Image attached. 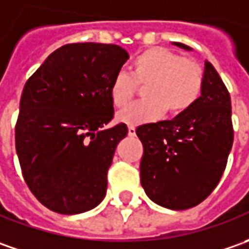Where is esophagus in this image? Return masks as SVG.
Returning a JSON list of instances; mask_svg holds the SVG:
<instances>
[{
	"label": "esophagus",
	"mask_w": 249,
	"mask_h": 249,
	"mask_svg": "<svg viewBox=\"0 0 249 249\" xmlns=\"http://www.w3.org/2000/svg\"><path fill=\"white\" fill-rule=\"evenodd\" d=\"M128 135H129V136H135V135H136L135 126H128Z\"/></svg>",
	"instance_id": "obj_1"
}]
</instances>
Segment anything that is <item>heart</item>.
Returning <instances> with one entry per match:
<instances>
[{
    "mask_svg": "<svg viewBox=\"0 0 249 249\" xmlns=\"http://www.w3.org/2000/svg\"><path fill=\"white\" fill-rule=\"evenodd\" d=\"M143 87L144 99L118 113L129 126L156 121L168 110L179 116L193 107L204 88V70L192 57H182L168 48L156 47L141 52L129 66V74H114L108 96L117 108L126 106Z\"/></svg>",
    "mask_w": 249,
    "mask_h": 249,
    "instance_id": "1",
    "label": "heart"
}]
</instances>
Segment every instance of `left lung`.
<instances>
[{"instance_id":"obj_1","label":"left lung","mask_w":249,"mask_h":249,"mask_svg":"<svg viewBox=\"0 0 249 249\" xmlns=\"http://www.w3.org/2000/svg\"><path fill=\"white\" fill-rule=\"evenodd\" d=\"M136 135L143 144L141 183L151 201L176 211L204 201L225 172L234 139L230 95L215 67L205 62L204 88L193 107L139 125Z\"/></svg>"}]
</instances>
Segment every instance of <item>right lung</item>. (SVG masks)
<instances>
[{"label":"right lung","mask_w":249,"mask_h":249,"mask_svg":"<svg viewBox=\"0 0 249 249\" xmlns=\"http://www.w3.org/2000/svg\"><path fill=\"white\" fill-rule=\"evenodd\" d=\"M129 59L114 44H67L48 56L24 84L15 144L30 192L48 210L74 215L95 208L124 123L114 117L108 84Z\"/></svg>","instance_id":"1"}]
</instances>
